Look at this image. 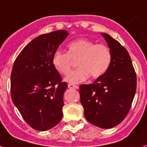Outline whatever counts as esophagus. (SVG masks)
Wrapping results in <instances>:
<instances>
[{"label": "esophagus", "mask_w": 147, "mask_h": 147, "mask_svg": "<svg viewBox=\"0 0 147 147\" xmlns=\"http://www.w3.org/2000/svg\"><path fill=\"white\" fill-rule=\"evenodd\" d=\"M68 88H73V89H78V86L76 85V84H68Z\"/></svg>", "instance_id": "obj_1"}]
</instances>
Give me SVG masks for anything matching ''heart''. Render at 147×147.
Listing matches in <instances>:
<instances>
[{"mask_svg":"<svg viewBox=\"0 0 147 147\" xmlns=\"http://www.w3.org/2000/svg\"><path fill=\"white\" fill-rule=\"evenodd\" d=\"M78 59L79 67L69 73L65 82L77 84L86 81L90 76L97 78L104 75L112 63V52L107 45H97L88 39H77L69 44L68 53L56 51L52 64L58 72L66 75L71 69L72 59Z\"/></svg>","mask_w":147,"mask_h":147,"instance_id":"b5f03b06","label":"heart"}]
</instances>
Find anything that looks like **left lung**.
I'll list each match as a JSON object with an SVG mask.
<instances>
[{
	"instance_id": "8db88e82",
	"label": "left lung",
	"mask_w": 147,
	"mask_h": 147,
	"mask_svg": "<svg viewBox=\"0 0 147 147\" xmlns=\"http://www.w3.org/2000/svg\"><path fill=\"white\" fill-rule=\"evenodd\" d=\"M112 52V63L104 75L90 84L80 85V100L84 117L101 128H112L129 112L137 88V76L131 59L121 44L101 33Z\"/></svg>"
}]
</instances>
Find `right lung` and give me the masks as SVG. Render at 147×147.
I'll use <instances>...</instances> for the list:
<instances>
[{"instance_id":"right-lung-1","label":"right lung","mask_w":147,"mask_h":147,"mask_svg":"<svg viewBox=\"0 0 147 147\" xmlns=\"http://www.w3.org/2000/svg\"><path fill=\"white\" fill-rule=\"evenodd\" d=\"M68 35L65 30L41 34L28 43L14 62L12 100L24 120L37 131L51 129L63 118V94L68 85L62 82L52 57Z\"/></svg>"}]
</instances>
